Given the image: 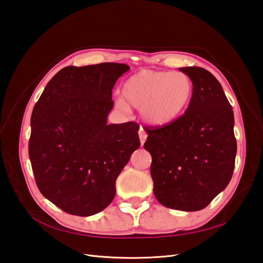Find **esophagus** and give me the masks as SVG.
Listing matches in <instances>:
<instances>
[{
  "mask_svg": "<svg viewBox=\"0 0 263 263\" xmlns=\"http://www.w3.org/2000/svg\"><path fill=\"white\" fill-rule=\"evenodd\" d=\"M139 139H140V144L141 145H144L145 144V141H146V139H147V133L145 132V129L142 128V127H140V129H139Z\"/></svg>",
  "mask_w": 263,
  "mask_h": 263,
  "instance_id": "esophagus-1",
  "label": "esophagus"
}]
</instances>
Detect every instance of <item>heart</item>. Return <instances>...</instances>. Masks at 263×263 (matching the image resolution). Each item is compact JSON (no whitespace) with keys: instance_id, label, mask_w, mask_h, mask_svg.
Listing matches in <instances>:
<instances>
[{"instance_id":"1","label":"heart","mask_w":263,"mask_h":263,"mask_svg":"<svg viewBox=\"0 0 263 263\" xmlns=\"http://www.w3.org/2000/svg\"><path fill=\"white\" fill-rule=\"evenodd\" d=\"M194 94L190 77L182 72L140 70L123 83L119 108L128 105L141 110L144 121L151 126H166L184 114Z\"/></svg>"}]
</instances>
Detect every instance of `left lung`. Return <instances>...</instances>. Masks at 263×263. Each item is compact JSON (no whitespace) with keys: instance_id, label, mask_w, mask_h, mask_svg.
Wrapping results in <instances>:
<instances>
[{"instance_id":"obj_1","label":"left lung","mask_w":263,"mask_h":263,"mask_svg":"<svg viewBox=\"0 0 263 263\" xmlns=\"http://www.w3.org/2000/svg\"><path fill=\"white\" fill-rule=\"evenodd\" d=\"M194 85L192 102L184 115L161 128L150 129L145 142L154 194L172 210L205 209L233 177L237 142L233 107L210 71L180 68Z\"/></svg>"}]
</instances>
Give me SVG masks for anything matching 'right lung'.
Returning <instances> with one entry per match:
<instances>
[{
    "label": "right lung",
    "instance_id": "right-lung-1",
    "mask_svg": "<svg viewBox=\"0 0 263 263\" xmlns=\"http://www.w3.org/2000/svg\"><path fill=\"white\" fill-rule=\"evenodd\" d=\"M129 69L116 62L66 67L34 106L28 154L36 184L68 214L91 216L107 208L140 146L138 124H107L113 87Z\"/></svg>",
    "mask_w": 263,
    "mask_h": 263
}]
</instances>
